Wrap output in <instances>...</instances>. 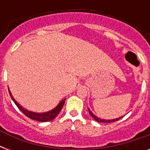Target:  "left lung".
Wrapping results in <instances>:
<instances>
[{"instance_id":"obj_1","label":"left lung","mask_w":150,"mask_h":150,"mask_svg":"<svg viewBox=\"0 0 150 150\" xmlns=\"http://www.w3.org/2000/svg\"><path fill=\"white\" fill-rule=\"evenodd\" d=\"M88 110H89V114L91 115V117H93V118L96 121H97V122H101V123H110V122H114V121H118V120H120L121 118H122L123 117H117V118H115V119H111V120H106V119H101L100 118V117H98L97 116H96L95 114L93 113V112L89 110V108H88Z\"/></svg>"}]
</instances>
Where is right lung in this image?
<instances>
[{
  "mask_svg": "<svg viewBox=\"0 0 150 150\" xmlns=\"http://www.w3.org/2000/svg\"><path fill=\"white\" fill-rule=\"evenodd\" d=\"M8 91H9V93H10L11 98L12 99V100L14 101L16 106L18 107V109L21 110V111L23 113V114L27 116L29 118L33 119V120H35V121H40V122H46V121H50L54 120L55 117H56L58 114L61 111V110L62 109V107L64 106V103L65 102V99H64L63 100H61V102L59 103L57 106L56 107H54V109L50 110L49 111L43 112V113H36V112H33L30 111V110H28L25 109L24 107H22L21 105L18 103L15 100V98L13 97L12 94L10 92V89L8 88Z\"/></svg>",
  "mask_w": 150,
  "mask_h": 150,
  "instance_id": "right-lung-1",
  "label": "right lung"
}]
</instances>
